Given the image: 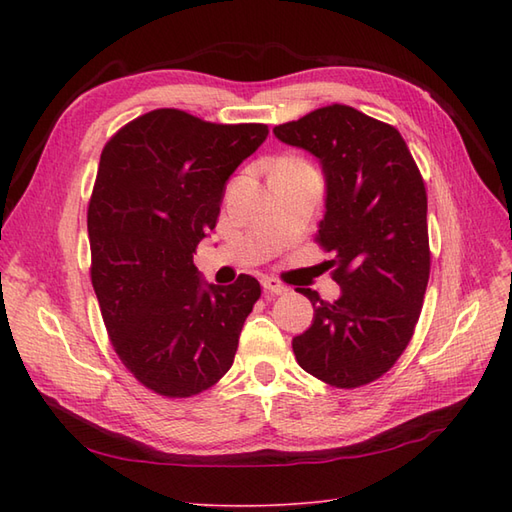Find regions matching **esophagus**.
Masks as SVG:
<instances>
[{"mask_svg": "<svg viewBox=\"0 0 512 512\" xmlns=\"http://www.w3.org/2000/svg\"><path fill=\"white\" fill-rule=\"evenodd\" d=\"M262 286H264L266 292H270V295H284V292L288 290L284 284H281V281H277L273 277H264Z\"/></svg>", "mask_w": 512, "mask_h": 512, "instance_id": "obj_1", "label": "esophagus"}]
</instances>
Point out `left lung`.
Segmentation results:
<instances>
[{"instance_id":"8db88e82","label":"left lung","mask_w":512,"mask_h":512,"mask_svg":"<svg viewBox=\"0 0 512 512\" xmlns=\"http://www.w3.org/2000/svg\"><path fill=\"white\" fill-rule=\"evenodd\" d=\"M273 134L319 160L325 213L317 242L334 253L336 301L301 290L310 328L292 339L297 363L341 389L372 383L398 361L429 281L427 191L398 129L347 105L314 110Z\"/></svg>"}]
</instances>
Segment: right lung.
Here are the masks:
<instances>
[{
  "instance_id": "1",
  "label": "right lung",
  "mask_w": 512,
  "mask_h": 512,
  "mask_svg": "<svg viewBox=\"0 0 512 512\" xmlns=\"http://www.w3.org/2000/svg\"><path fill=\"white\" fill-rule=\"evenodd\" d=\"M266 136V125L154 110L103 149L88 209L92 286L118 358L156 394H200L233 365L262 288L250 275L209 284L193 253Z\"/></svg>"
}]
</instances>
